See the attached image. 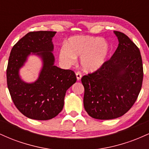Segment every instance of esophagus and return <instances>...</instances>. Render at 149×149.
Masks as SVG:
<instances>
[{
  "instance_id": "obj_1",
  "label": "esophagus",
  "mask_w": 149,
  "mask_h": 149,
  "mask_svg": "<svg viewBox=\"0 0 149 149\" xmlns=\"http://www.w3.org/2000/svg\"><path fill=\"white\" fill-rule=\"evenodd\" d=\"M76 75L77 80H80V79H81V78H82V74H81V73L80 72V71H78V72H76Z\"/></svg>"
}]
</instances>
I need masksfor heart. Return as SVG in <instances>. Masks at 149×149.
<instances>
[{"label":"heart","instance_id":"b5f03b06","mask_svg":"<svg viewBox=\"0 0 149 149\" xmlns=\"http://www.w3.org/2000/svg\"><path fill=\"white\" fill-rule=\"evenodd\" d=\"M109 52L107 41L99 37L76 36L71 37L67 45H63L59 50V59L66 64L74 62L80 57V64L86 71H94L104 64Z\"/></svg>","mask_w":149,"mask_h":149}]
</instances>
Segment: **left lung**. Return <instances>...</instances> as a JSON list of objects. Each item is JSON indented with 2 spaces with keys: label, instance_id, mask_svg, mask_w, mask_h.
<instances>
[{
  "label": "left lung",
  "instance_id": "obj_1",
  "mask_svg": "<svg viewBox=\"0 0 149 149\" xmlns=\"http://www.w3.org/2000/svg\"><path fill=\"white\" fill-rule=\"evenodd\" d=\"M119 44L109 60L83 76V104L93 118H118L131 109L142 86L143 64L139 49L122 32L115 31Z\"/></svg>",
  "mask_w": 149,
  "mask_h": 149
}]
</instances>
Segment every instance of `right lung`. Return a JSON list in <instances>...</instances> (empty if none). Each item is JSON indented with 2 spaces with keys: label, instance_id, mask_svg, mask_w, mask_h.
Masks as SVG:
<instances>
[{
  "label": "right lung",
  "instance_id": "obj_1",
  "mask_svg": "<svg viewBox=\"0 0 149 149\" xmlns=\"http://www.w3.org/2000/svg\"><path fill=\"white\" fill-rule=\"evenodd\" d=\"M57 32L31 31L12 48L8 67L7 84L15 107L27 118L46 120L62 110L66 90L76 82L74 71L54 66L52 37ZM31 52L42 58L44 66L35 83L26 84L18 76V70Z\"/></svg>",
  "mask_w": 149,
  "mask_h": 149
}]
</instances>
